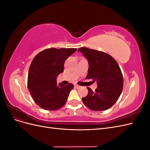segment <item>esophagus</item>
I'll return each instance as SVG.
<instances>
[{"mask_svg":"<svg viewBox=\"0 0 150 150\" xmlns=\"http://www.w3.org/2000/svg\"><path fill=\"white\" fill-rule=\"evenodd\" d=\"M74 87H75L76 88H77V89H79V88H81V86H79V85L75 84V85H74Z\"/></svg>","mask_w":150,"mask_h":150,"instance_id":"34e87169","label":"esophagus"}]
</instances>
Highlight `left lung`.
Returning <instances> with one entry per match:
<instances>
[{
    "label": "left lung",
    "instance_id": "obj_1",
    "mask_svg": "<svg viewBox=\"0 0 150 150\" xmlns=\"http://www.w3.org/2000/svg\"><path fill=\"white\" fill-rule=\"evenodd\" d=\"M81 52L87 59L89 69L86 79L97 83L94 91L88 88V94L82 98L83 102L94 111H104L114 104L122 93L123 77L117 62L109 54L96 50L80 47Z\"/></svg>",
    "mask_w": 150,
    "mask_h": 150
}]
</instances>
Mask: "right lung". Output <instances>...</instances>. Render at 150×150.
Returning <instances> with one entry per match:
<instances>
[{"mask_svg":"<svg viewBox=\"0 0 150 150\" xmlns=\"http://www.w3.org/2000/svg\"><path fill=\"white\" fill-rule=\"evenodd\" d=\"M75 48H50L40 52L32 61L28 86L33 100L46 110H57L64 105L72 84H57V76L64 71L66 60L76 51Z\"/></svg>","mask_w":150,"mask_h":150,"instance_id":"add662e5","label":"right lung"}]
</instances>
